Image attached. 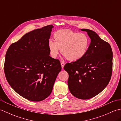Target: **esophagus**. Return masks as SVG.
<instances>
[{"mask_svg":"<svg viewBox=\"0 0 121 121\" xmlns=\"http://www.w3.org/2000/svg\"><path fill=\"white\" fill-rule=\"evenodd\" d=\"M61 67H62V69H63L64 66L65 65V62H64L63 61H61Z\"/></svg>","mask_w":121,"mask_h":121,"instance_id":"obj_1","label":"esophagus"}]
</instances>
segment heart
<instances>
[{
  "mask_svg": "<svg viewBox=\"0 0 121 121\" xmlns=\"http://www.w3.org/2000/svg\"><path fill=\"white\" fill-rule=\"evenodd\" d=\"M55 42L50 40L48 48L50 56L55 58L59 51L71 61L80 60L86 55L91 40L84 33H78L70 30H60L54 35Z\"/></svg>",
  "mask_w": 121,
  "mask_h": 121,
  "instance_id": "heart-1",
  "label": "heart"
}]
</instances>
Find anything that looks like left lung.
Wrapping results in <instances>:
<instances>
[{
  "instance_id": "obj_1",
  "label": "left lung",
  "mask_w": 121,
  "mask_h": 121,
  "mask_svg": "<svg viewBox=\"0 0 121 121\" xmlns=\"http://www.w3.org/2000/svg\"><path fill=\"white\" fill-rule=\"evenodd\" d=\"M87 32L91 42L86 55L80 60L68 63L64 69L69 74L68 87L74 97L88 99L106 88L111 79L113 53L109 43L93 30Z\"/></svg>"
}]
</instances>
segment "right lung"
<instances>
[{
	"label": "right lung",
	"instance_id": "obj_1",
	"mask_svg": "<svg viewBox=\"0 0 121 121\" xmlns=\"http://www.w3.org/2000/svg\"><path fill=\"white\" fill-rule=\"evenodd\" d=\"M52 27L49 25L26 33L10 45L6 54L4 72L8 82L30 101H40L49 96L61 70L60 61L49 56Z\"/></svg>",
	"mask_w": 121,
	"mask_h": 121
}]
</instances>
